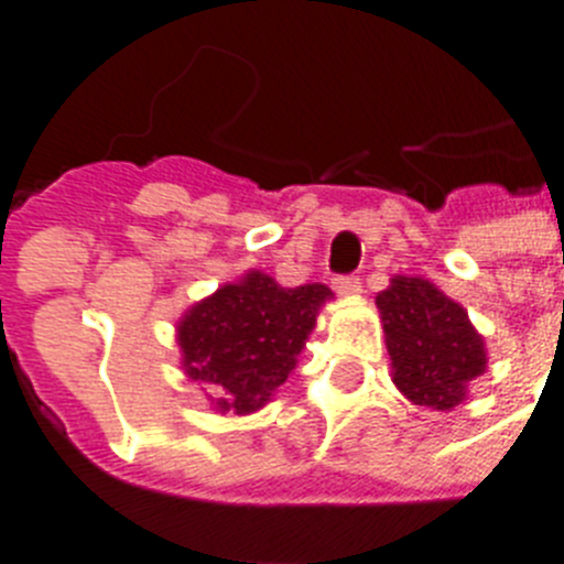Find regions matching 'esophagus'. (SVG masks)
I'll list each match as a JSON object with an SVG mask.
<instances>
[{"instance_id": "34e87169", "label": "esophagus", "mask_w": 564, "mask_h": 564, "mask_svg": "<svg viewBox=\"0 0 564 564\" xmlns=\"http://www.w3.org/2000/svg\"><path fill=\"white\" fill-rule=\"evenodd\" d=\"M333 288H336L338 296H358L361 293V282H358L356 276H338L336 282H333Z\"/></svg>"}]
</instances>
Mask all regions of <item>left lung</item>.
<instances>
[{
	"instance_id": "left-lung-1",
	"label": "left lung",
	"mask_w": 564,
	"mask_h": 564,
	"mask_svg": "<svg viewBox=\"0 0 564 564\" xmlns=\"http://www.w3.org/2000/svg\"><path fill=\"white\" fill-rule=\"evenodd\" d=\"M376 305L398 390L417 406H457L486 370V344L468 313L421 276H392Z\"/></svg>"
}]
</instances>
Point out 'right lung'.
Instances as JSON below:
<instances>
[{"mask_svg":"<svg viewBox=\"0 0 564 564\" xmlns=\"http://www.w3.org/2000/svg\"><path fill=\"white\" fill-rule=\"evenodd\" d=\"M327 299L333 291L318 282L282 288L248 271L177 322L183 370L208 390L217 412H257L293 372Z\"/></svg>","mask_w":564,"mask_h":564,"instance_id":"obj_1","label":"right lung"}]
</instances>
